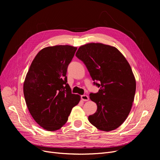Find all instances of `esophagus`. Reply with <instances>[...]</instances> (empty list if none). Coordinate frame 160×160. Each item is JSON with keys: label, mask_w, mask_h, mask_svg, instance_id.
Returning <instances> with one entry per match:
<instances>
[{"label": "esophagus", "mask_w": 160, "mask_h": 160, "mask_svg": "<svg viewBox=\"0 0 160 160\" xmlns=\"http://www.w3.org/2000/svg\"><path fill=\"white\" fill-rule=\"evenodd\" d=\"M81 99L83 100V101H88L89 100V97L86 95H83L81 96Z\"/></svg>", "instance_id": "1"}]
</instances>
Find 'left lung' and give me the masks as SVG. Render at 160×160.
I'll return each mask as SVG.
<instances>
[{
    "instance_id": "8db88e82",
    "label": "left lung",
    "mask_w": 160,
    "mask_h": 160,
    "mask_svg": "<svg viewBox=\"0 0 160 160\" xmlns=\"http://www.w3.org/2000/svg\"><path fill=\"white\" fill-rule=\"evenodd\" d=\"M76 56L86 66L93 85L100 88L89 94L97 110L88 117L89 121L102 131L117 128L127 118L136 93L130 64L118 49L102 43L82 45Z\"/></svg>"
}]
</instances>
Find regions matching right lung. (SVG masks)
<instances>
[{"instance_id":"1","label":"right lung","mask_w":160,"mask_h":160,"mask_svg":"<svg viewBox=\"0 0 160 160\" xmlns=\"http://www.w3.org/2000/svg\"><path fill=\"white\" fill-rule=\"evenodd\" d=\"M77 48L56 45L44 48L32 61L24 82L28 110L42 128L54 131L68 120L80 97L72 94L67 83V67Z\"/></svg>"}]
</instances>
